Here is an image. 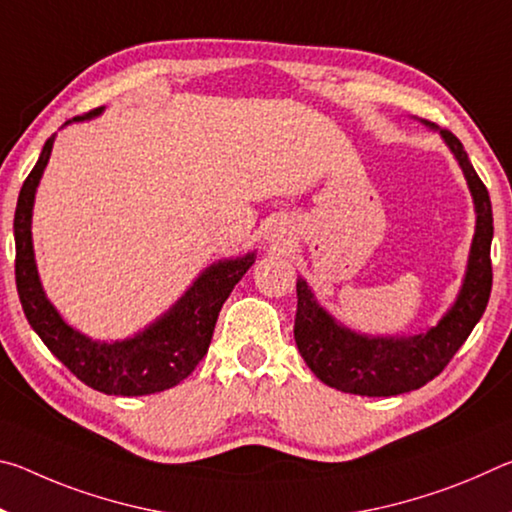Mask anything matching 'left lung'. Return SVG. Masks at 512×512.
Listing matches in <instances>:
<instances>
[{"label":"left lung","instance_id":"8db88e82","mask_svg":"<svg viewBox=\"0 0 512 512\" xmlns=\"http://www.w3.org/2000/svg\"><path fill=\"white\" fill-rule=\"evenodd\" d=\"M424 124L438 128L429 121ZM440 135L461 164L474 198L476 228L463 287L452 309L427 332L415 336H366L336 323L300 277L296 284L298 311L293 336L311 372L336 391L368 397L415 391L445 370L488 307L492 289L490 196L476 176L461 140L445 128H440Z\"/></svg>","mask_w":512,"mask_h":512}]
</instances>
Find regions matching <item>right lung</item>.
Masks as SVG:
<instances>
[{
    "instance_id": "1",
    "label": "right lung",
    "mask_w": 512,
    "mask_h": 512,
    "mask_svg": "<svg viewBox=\"0 0 512 512\" xmlns=\"http://www.w3.org/2000/svg\"><path fill=\"white\" fill-rule=\"evenodd\" d=\"M103 108L83 117L65 121H83L101 115ZM51 135L42 146L36 167L24 180L15 207V284L29 325L47 345L58 361H63L83 384L106 395H151L167 391L192 375L207 348H210L216 318L223 302L235 289V284L255 264V253L237 259H223L196 277L185 296L162 314L153 325L124 341H92L88 336L69 327L56 307L42 291L36 257H33L31 216L36 189L45 171L51 146Z\"/></svg>"
}]
</instances>
